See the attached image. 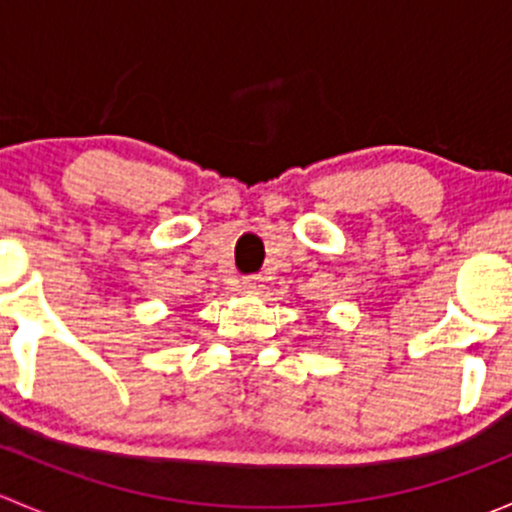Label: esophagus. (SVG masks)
Listing matches in <instances>:
<instances>
[{
	"label": "esophagus",
	"instance_id": "1",
	"mask_svg": "<svg viewBox=\"0 0 512 512\" xmlns=\"http://www.w3.org/2000/svg\"><path fill=\"white\" fill-rule=\"evenodd\" d=\"M242 287H245L247 292H260L265 285H262V277L250 275V277H242Z\"/></svg>",
	"mask_w": 512,
	"mask_h": 512
}]
</instances>
